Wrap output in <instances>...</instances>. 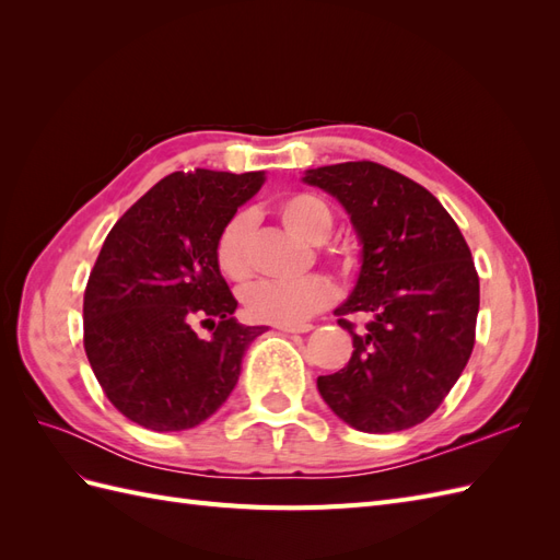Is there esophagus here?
<instances>
[{"label": "esophagus", "mask_w": 560, "mask_h": 560, "mask_svg": "<svg viewBox=\"0 0 560 560\" xmlns=\"http://www.w3.org/2000/svg\"><path fill=\"white\" fill-rule=\"evenodd\" d=\"M284 334H306L313 329V325H299V327H278Z\"/></svg>", "instance_id": "1"}]
</instances>
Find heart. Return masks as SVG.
Masks as SVG:
<instances>
[{"mask_svg":"<svg viewBox=\"0 0 560 560\" xmlns=\"http://www.w3.org/2000/svg\"><path fill=\"white\" fill-rule=\"evenodd\" d=\"M280 219L301 241L319 245L331 233V212L319 198L311 194H294L280 202ZM252 214L241 212L229 219L214 245L217 266L229 280H247L252 276ZM341 268H352V257H341ZM245 313L257 319L278 327H299L308 322L317 311L334 301V284L322 278L311 276L294 282H273L264 280L247 287L243 292Z\"/></svg>","mask_w":560,"mask_h":560,"instance_id":"heart-1","label":"heart"}]
</instances>
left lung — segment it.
Masks as SVG:
<instances>
[{
	"label": "left lung",
	"instance_id": "8db88e82",
	"mask_svg": "<svg viewBox=\"0 0 560 560\" xmlns=\"http://www.w3.org/2000/svg\"><path fill=\"white\" fill-rule=\"evenodd\" d=\"M341 202L360 241V276L334 313L352 336L350 362L317 389L350 428L409 430L436 411L474 348L479 276L453 217L425 186L371 161L301 177ZM372 319L354 332L342 317Z\"/></svg>",
	"mask_w": 560,
	"mask_h": 560
}]
</instances>
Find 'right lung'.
<instances>
[{"label": "right lung", "instance_id": "add662e5", "mask_svg": "<svg viewBox=\"0 0 560 560\" xmlns=\"http://www.w3.org/2000/svg\"><path fill=\"white\" fill-rule=\"evenodd\" d=\"M266 175L173 173L118 219L83 294V348L107 399L154 432L191 430L233 393L245 350L266 327L233 317L214 259L229 219ZM202 318L211 336L200 339Z\"/></svg>", "mask_w": 560, "mask_h": 560}]
</instances>
